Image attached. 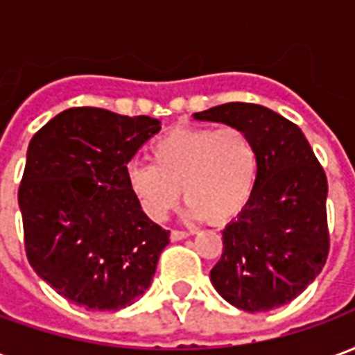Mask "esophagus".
Returning a JSON list of instances; mask_svg holds the SVG:
<instances>
[{"label": "esophagus", "mask_w": 355, "mask_h": 355, "mask_svg": "<svg viewBox=\"0 0 355 355\" xmlns=\"http://www.w3.org/2000/svg\"><path fill=\"white\" fill-rule=\"evenodd\" d=\"M190 236V232L186 230H171V239L173 241H180V239H184Z\"/></svg>", "instance_id": "1"}]
</instances>
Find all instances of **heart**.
<instances>
[{
  "label": "heart",
  "mask_w": 355,
  "mask_h": 355,
  "mask_svg": "<svg viewBox=\"0 0 355 355\" xmlns=\"http://www.w3.org/2000/svg\"><path fill=\"white\" fill-rule=\"evenodd\" d=\"M152 162L127 167L129 190L148 218L163 220L182 188L188 215L223 224L249 205L261 157L238 127H177L152 144Z\"/></svg>",
  "instance_id": "heart-1"
}]
</instances>
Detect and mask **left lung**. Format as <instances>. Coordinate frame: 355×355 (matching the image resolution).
<instances>
[{"instance_id": "8db88e82", "label": "left lung", "mask_w": 355, "mask_h": 355, "mask_svg": "<svg viewBox=\"0 0 355 355\" xmlns=\"http://www.w3.org/2000/svg\"><path fill=\"white\" fill-rule=\"evenodd\" d=\"M193 117L243 129L261 157L253 198L224 228L211 282L245 312L287 304L327 261L325 171L298 125L261 104L228 102Z\"/></svg>"}]
</instances>
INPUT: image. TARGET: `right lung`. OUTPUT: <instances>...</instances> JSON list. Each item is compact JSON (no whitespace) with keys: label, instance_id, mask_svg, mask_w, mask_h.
<instances>
[{"label":"right lung","instance_id":"obj_1","mask_svg":"<svg viewBox=\"0 0 355 355\" xmlns=\"http://www.w3.org/2000/svg\"><path fill=\"white\" fill-rule=\"evenodd\" d=\"M148 116L68 108L35 132L19 186L30 266L73 304L121 310L150 287L169 230L127 184V165L159 131Z\"/></svg>","mask_w":355,"mask_h":355}]
</instances>
